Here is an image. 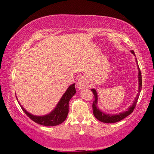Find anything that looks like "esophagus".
<instances>
[{
  "label": "esophagus",
  "instance_id": "esophagus-1",
  "mask_svg": "<svg viewBox=\"0 0 154 154\" xmlns=\"http://www.w3.org/2000/svg\"><path fill=\"white\" fill-rule=\"evenodd\" d=\"M88 85V81H86V79L84 77H81L79 81H78L76 83V86L79 89H83V88H87Z\"/></svg>",
  "mask_w": 154,
  "mask_h": 154
}]
</instances>
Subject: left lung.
I'll list each match as a JSON object with an SVG mask.
<instances>
[{
    "label": "left lung",
    "mask_w": 154,
    "mask_h": 154,
    "mask_svg": "<svg viewBox=\"0 0 154 154\" xmlns=\"http://www.w3.org/2000/svg\"><path fill=\"white\" fill-rule=\"evenodd\" d=\"M131 52L133 54L135 55L134 52L133 50H132ZM137 60V59H136ZM139 93L137 94V95L136 97V99L134 100V102L133 103V104L132 105V106H130L129 109L128 111H126L125 112H123L119 113V114H116V115H110V114H106V113H104L102 112L100 109L97 108V92L96 90L94 89H92L91 91L92 93L94 94V101L92 103V110H93V114L94 116V117L96 118L97 119L99 120V121L101 122H103V123H116V122H119L121 120H123L129 116L130 114H131L132 113V111H134V108H135L137 103L138 99H139V96H140V91L142 90V73H141V71L140 68H139Z\"/></svg>",
    "instance_id": "8db88e82"
}]
</instances>
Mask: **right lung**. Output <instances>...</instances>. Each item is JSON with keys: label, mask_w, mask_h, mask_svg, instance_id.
Wrapping results in <instances>:
<instances>
[{"label": "right lung", "mask_w": 154, "mask_h": 154, "mask_svg": "<svg viewBox=\"0 0 154 154\" xmlns=\"http://www.w3.org/2000/svg\"><path fill=\"white\" fill-rule=\"evenodd\" d=\"M76 92L75 88V84L70 85L66 92L61 98V100L56 106L55 109L52 111L48 115L43 116H35L31 115V113L27 112L22 106V109L24 112L27 115V116L30 118L33 121L40 125L44 126H54L60 125L66 120L67 115L69 113V103L71 98L74 95Z\"/></svg>", "instance_id": "obj_1"}]
</instances>
